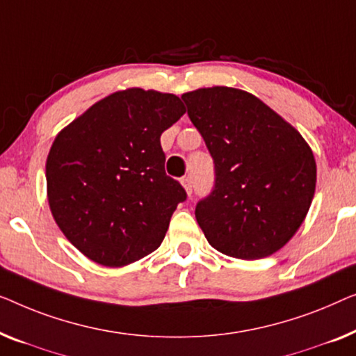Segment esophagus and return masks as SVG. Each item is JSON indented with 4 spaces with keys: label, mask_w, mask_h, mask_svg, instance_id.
<instances>
[{
    "label": "esophagus",
    "mask_w": 356,
    "mask_h": 356,
    "mask_svg": "<svg viewBox=\"0 0 356 356\" xmlns=\"http://www.w3.org/2000/svg\"><path fill=\"white\" fill-rule=\"evenodd\" d=\"M180 182H182V185H184V188L187 190V193L188 195H192V188H193V182H192V177H182L180 179Z\"/></svg>",
    "instance_id": "esophagus-1"
}]
</instances>
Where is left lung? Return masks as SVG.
Instances as JSON below:
<instances>
[{
	"instance_id": "left-lung-1",
	"label": "left lung",
	"mask_w": 356,
	"mask_h": 356,
	"mask_svg": "<svg viewBox=\"0 0 356 356\" xmlns=\"http://www.w3.org/2000/svg\"><path fill=\"white\" fill-rule=\"evenodd\" d=\"M190 121L214 163V185L195 218L224 254L259 259L302 226L316 187V163L302 135L261 99L229 87L184 93Z\"/></svg>"
}]
</instances>
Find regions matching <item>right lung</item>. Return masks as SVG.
Returning a JSON list of instances; mask_svg holds the SVG:
<instances>
[{
  "mask_svg": "<svg viewBox=\"0 0 356 356\" xmlns=\"http://www.w3.org/2000/svg\"><path fill=\"white\" fill-rule=\"evenodd\" d=\"M184 113L176 95L129 88L93 104L54 138L49 208L92 261L126 266L161 245L187 193L164 171L159 138Z\"/></svg>",
  "mask_w": 356,
  "mask_h": 356,
  "instance_id": "right-lung-1",
  "label": "right lung"
}]
</instances>
